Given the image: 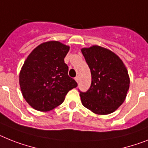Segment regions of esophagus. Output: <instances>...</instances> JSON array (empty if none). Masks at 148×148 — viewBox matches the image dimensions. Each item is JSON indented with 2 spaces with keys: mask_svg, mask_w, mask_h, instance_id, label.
Here are the masks:
<instances>
[{
  "mask_svg": "<svg viewBox=\"0 0 148 148\" xmlns=\"http://www.w3.org/2000/svg\"><path fill=\"white\" fill-rule=\"evenodd\" d=\"M75 80L77 82H79V76L75 77Z\"/></svg>",
  "mask_w": 148,
  "mask_h": 148,
  "instance_id": "34e87169",
  "label": "esophagus"
}]
</instances>
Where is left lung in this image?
Returning <instances> with one entry per match:
<instances>
[{
	"instance_id": "left-lung-1",
	"label": "left lung",
	"mask_w": 148,
	"mask_h": 148,
	"mask_svg": "<svg viewBox=\"0 0 148 148\" xmlns=\"http://www.w3.org/2000/svg\"><path fill=\"white\" fill-rule=\"evenodd\" d=\"M82 53L91 74L88 90L79 91L83 106L99 115L113 113L124 102L129 91L126 67L116 53L104 47L94 45L82 48Z\"/></svg>"
}]
</instances>
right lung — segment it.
I'll return each mask as SVG.
<instances>
[{
	"instance_id": "right-lung-1",
	"label": "right lung",
	"mask_w": 148,
	"mask_h": 148,
	"mask_svg": "<svg viewBox=\"0 0 148 148\" xmlns=\"http://www.w3.org/2000/svg\"><path fill=\"white\" fill-rule=\"evenodd\" d=\"M69 51V46L59 41H47L35 47L25 60L19 85L23 97L34 109L43 112L54 109L69 91L77 87L64 63Z\"/></svg>"
}]
</instances>
